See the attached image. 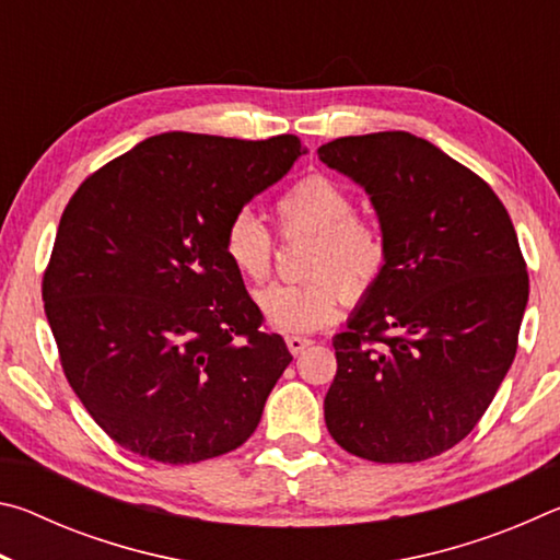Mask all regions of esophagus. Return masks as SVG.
Segmentation results:
<instances>
[{
    "instance_id": "1",
    "label": "esophagus",
    "mask_w": 560,
    "mask_h": 560,
    "mask_svg": "<svg viewBox=\"0 0 560 560\" xmlns=\"http://www.w3.org/2000/svg\"><path fill=\"white\" fill-rule=\"evenodd\" d=\"M287 346H289V350H291L293 355H299V353H303V350L311 346V340L303 338V336H289L287 338Z\"/></svg>"
}]
</instances>
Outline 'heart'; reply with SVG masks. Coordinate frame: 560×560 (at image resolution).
<instances>
[{
    "label": "heart",
    "mask_w": 560,
    "mask_h": 560,
    "mask_svg": "<svg viewBox=\"0 0 560 560\" xmlns=\"http://www.w3.org/2000/svg\"><path fill=\"white\" fill-rule=\"evenodd\" d=\"M283 234H314L306 271L299 283H271L257 293V306L279 334H311L338 316L343 299H363L385 267V244L371 224L355 217L348 189L326 175H308L277 200ZM224 254L236 273L264 281L271 271L273 240L249 210L236 212L224 226Z\"/></svg>",
    "instance_id": "heart-1"
}]
</instances>
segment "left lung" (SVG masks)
Listing matches in <instances>:
<instances>
[{
    "instance_id": "1",
    "label": "left lung",
    "mask_w": 560,
    "mask_h": 560,
    "mask_svg": "<svg viewBox=\"0 0 560 560\" xmlns=\"http://www.w3.org/2000/svg\"><path fill=\"white\" fill-rule=\"evenodd\" d=\"M371 197L385 267L334 338L324 415L340 447L397 464L452 450L494 400L516 355L528 273L485 179L405 130L318 148Z\"/></svg>"
}]
</instances>
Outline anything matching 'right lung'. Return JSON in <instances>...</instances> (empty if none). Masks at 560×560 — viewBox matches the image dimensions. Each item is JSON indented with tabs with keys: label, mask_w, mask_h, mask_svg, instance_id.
I'll return each instance as SVG.
<instances>
[{
	"label": "right lung",
	"mask_w": 560,
	"mask_h": 560,
	"mask_svg": "<svg viewBox=\"0 0 560 560\" xmlns=\"http://www.w3.org/2000/svg\"><path fill=\"white\" fill-rule=\"evenodd\" d=\"M306 153L296 136L163 132L110 160L61 214L44 308L63 373L120 447L165 464L252 438L291 363L224 254V226Z\"/></svg>",
	"instance_id": "obj_1"
}]
</instances>
